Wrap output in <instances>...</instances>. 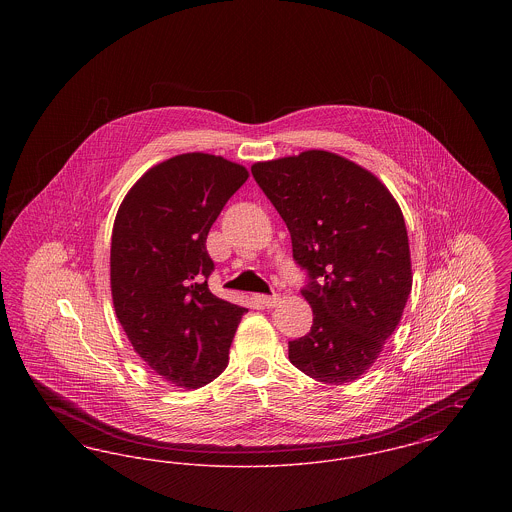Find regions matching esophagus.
<instances>
[{
	"instance_id": "obj_1",
	"label": "esophagus",
	"mask_w": 512,
	"mask_h": 512,
	"mask_svg": "<svg viewBox=\"0 0 512 512\" xmlns=\"http://www.w3.org/2000/svg\"><path fill=\"white\" fill-rule=\"evenodd\" d=\"M255 301H257V305H261L265 309H272L280 303V297H276V295H255Z\"/></svg>"
}]
</instances>
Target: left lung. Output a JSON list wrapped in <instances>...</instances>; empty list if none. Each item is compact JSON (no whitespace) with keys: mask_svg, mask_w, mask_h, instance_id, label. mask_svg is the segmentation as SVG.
<instances>
[{"mask_svg":"<svg viewBox=\"0 0 512 512\" xmlns=\"http://www.w3.org/2000/svg\"><path fill=\"white\" fill-rule=\"evenodd\" d=\"M251 172L286 222L311 332L290 361L326 384L363 376L397 328L413 288L407 226L378 176L324 149L261 161Z\"/></svg>","mask_w":512,"mask_h":512,"instance_id":"left-lung-1","label":"left lung"}]
</instances>
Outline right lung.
<instances>
[{
	"mask_svg": "<svg viewBox=\"0 0 512 512\" xmlns=\"http://www.w3.org/2000/svg\"><path fill=\"white\" fill-rule=\"evenodd\" d=\"M249 172L211 153H182L124 195L111 236V295L134 351L174 388L195 390L228 365L245 307L209 292L207 234Z\"/></svg>",
	"mask_w": 512,
	"mask_h": 512,
	"instance_id": "obj_1",
	"label": "right lung"
}]
</instances>
